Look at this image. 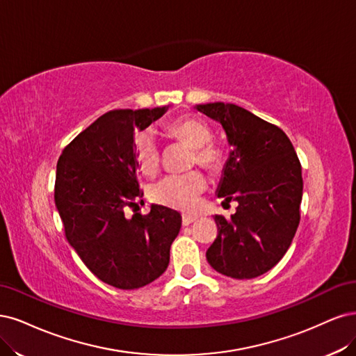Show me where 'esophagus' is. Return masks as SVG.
<instances>
[{"mask_svg":"<svg viewBox=\"0 0 356 356\" xmlns=\"http://www.w3.org/2000/svg\"><path fill=\"white\" fill-rule=\"evenodd\" d=\"M195 220H197V217H195V216L183 214V217H181V225H183V226H189V225L193 223Z\"/></svg>","mask_w":356,"mask_h":356,"instance_id":"1","label":"esophagus"}]
</instances>
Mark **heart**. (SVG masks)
<instances>
[{
    "label": "heart",
    "instance_id": "b5f03b06",
    "mask_svg": "<svg viewBox=\"0 0 356 356\" xmlns=\"http://www.w3.org/2000/svg\"><path fill=\"white\" fill-rule=\"evenodd\" d=\"M167 131L176 140L192 147L191 163L200 164L210 173H220L226 164V151L211 142V130L204 120L185 115L167 125ZM133 154L140 171L147 176L155 175L161 164V149L152 130L137 131L133 140ZM207 189V177L200 170L183 175H171L159 180L151 189L154 202L168 209L191 211L197 207L201 195Z\"/></svg>",
    "mask_w": 356,
    "mask_h": 356
}]
</instances>
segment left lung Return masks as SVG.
Returning a JSON list of instances; mask_svg holds the SVG:
<instances>
[{"label":"left lung","mask_w":356,"mask_h":356,"mask_svg":"<svg viewBox=\"0 0 356 356\" xmlns=\"http://www.w3.org/2000/svg\"><path fill=\"white\" fill-rule=\"evenodd\" d=\"M197 109L223 125L234 147L217 197L238 201L231 220L214 216L217 238L205 256L226 277H260L284 257L299 227L300 161L289 136L250 111L223 102Z\"/></svg>","instance_id":"left-lung-1"}]
</instances>
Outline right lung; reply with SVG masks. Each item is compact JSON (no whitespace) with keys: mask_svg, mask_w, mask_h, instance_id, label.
<instances>
[{"mask_svg":"<svg viewBox=\"0 0 356 356\" xmlns=\"http://www.w3.org/2000/svg\"><path fill=\"white\" fill-rule=\"evenodd\" d=\"M165 108L113 109L66 145L56 167L54 202L65 236L96 277L121 290L140 289L165 272L181 216L163 205L136 213L143 202L134 131ZM134 209V216L127 209Z\"/></svg>","mask_w":356,"mask_h":356,"instance_id":"right-lung-1","label":"right lung"}]
</instances>
